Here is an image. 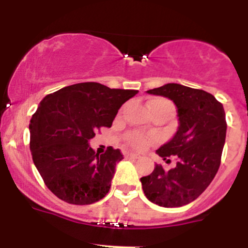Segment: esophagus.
Wrapping results in <instances>:
<instances>
[{"label":"esophagus","instance_id":"1","mask_svg":"<svg viewBox=\"0 0 248 248\" xmlns=\"http://www.w3.org/2000/svg\"><path fill=\"white\" fill-rule=\"evenodd\" d=\"M124 156H126V158H131V159H138V158H140V155H138V154H136V153H129V152L124 153Z\"/></svg>","mask_w":248,"mask_h":248}]
</instances>
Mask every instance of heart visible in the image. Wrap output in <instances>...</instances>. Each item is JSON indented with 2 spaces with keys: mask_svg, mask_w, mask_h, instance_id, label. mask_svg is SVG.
<instances>
[{
  "mask_svg": "<svg viewBox=\"0 0 248 248\" xmlns=\"http://www.w3.org/2000/svg\"><path fill=\"white\" fill-rule=\"evenodd\" d=\"M172 108V110H175L172 103L166 100V99L156 98L149 101L150 111H154L156 110V108ZM126 140L128 142V144L131 145V147L135 148V149H144L145 147H148V145L153 142V138L148 137V136L143 135V133H140V132H129L128 135L126 136Z\"/></svg>",
  "mask_w": 248,
  "mask_h": 248,
  "instance_id": "b5f03b06",
  "label": "heart"
}]
</instances>
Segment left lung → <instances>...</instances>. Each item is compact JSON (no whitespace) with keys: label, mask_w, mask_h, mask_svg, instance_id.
Here are the masks:
<instances>
[{"label":"left lung","mask_w":248,"mask_h":248,"mask_svg":"<svg viewBox=\"0 0 248 248\" xmlns=\"http://www.w3.org/2000/svg\"><path fill=\"white\" fill-rule=\"evenodd\" d=\"M147 93L172 100L180 124L172 140L156 150L164 160L176 156V166L166 171L156 165L140 179L143 192L160 207H182L197 200L218 172L226 136L225 111L210 93L176 83Z\"/></svg>","instance_id":"8db88e82"}]
</instances>
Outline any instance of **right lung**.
I'll return each instance as SVG.
<instances>
[{"label":"right lung","mask_w":248,"mask_h":248,"mask_svg":"<svg viewBox=\"0 0 248 248\" xmlns=\"http://www.w3.org/2000/svg\"><path fill=\"white\" fill-rule=\"evenodd\" d=\"M137 93L87 82L62 88L41 100L30 120V150L56 197L78 205L105 197L124 155L112 147L99 155L89 140L101 127H111L122 104Z\"/></svg>","instance_id":"1"}]
</instances>
